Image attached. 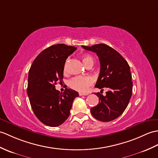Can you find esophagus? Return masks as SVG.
I'll use <instances>...</instances> for the list:
<instances>
[{
    "instance_id": "34e87169",
    "label": "esophagus",
    "mask_w": 158,
    "mask_h": 158,
    "mask_svg": "<svg viewBox=\"0 0 158 158\" xmlns=\"http://www.w3.org/2000/svg\"><path fill=\"white\" fill-rule=\"evenodd\" d=\"M79 95L80 96H86V95H87V94H83V93H79Z\"/></svg>"
}]
</instances>
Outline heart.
<instances>
[{
	"label": "heart",
	"mask_w": 158,
	"mask_h": 158,
	"mask_svg": "<svg viewBox=\"0 0 158 158\" xmlns=\"http://www.w3.org/2000/svg\"><path fill=\"white\" fill-rule=\"evenodd\" d=\"M81 58H82L83 64H85L86 67H88V66H90V65L93 66L94 60L91 55L88 54H83ZM68 60H69L68 59L66 60L65 63L64 64V67H63L64 72L67 71V65ZM93 82H94L93 79L89 76L75 77L69 80V86L73 89L79 91V92H85V91L87 90L88 87L92 85Z\"/></svg>",
	"instance_id": "obj_1"
}]
</instances>
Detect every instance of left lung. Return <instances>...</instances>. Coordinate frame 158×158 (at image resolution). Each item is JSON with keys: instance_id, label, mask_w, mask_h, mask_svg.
<instances>
[{"instance_id": "left-lung-1", "label": "left lung", "mask_w": 158, "mask_h": 158, "mask_svg": "<svg viewBox=\"0 0 158 158\" xmlns=\"http://www.w3.org/2000/svg\"><path fill=\"white\" fill-rule=\"evenodd\" d=\"M82 47L96 52L100 60V72L95 87L102 91L108 89L106 96L95 94L100 98L99 104L91 108V113L100 121H112L122 114L129 103L133 91L130 67L116 50L104 44Z\"/></svg>"}]
</instances>
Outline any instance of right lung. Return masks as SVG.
<instances>
[{
  "mask_svg": "<svg viewBox=\"0 0 158 158\" xmlns=\"http://www.w3.org/2000/svg\"><path fill=\"white\" fill-rule=\"evenodd\" d=\"M77 49L64 44L52 45L40 52L29 71L27 92L36 117L52 127L60 125L70 115L77 91L66 88L63 93L55 89L63 78L66 59Z\"/></svg>",
  "mask_w": 158,
  "mask_h": 158,
  "instance_id": "right-lung-1",
  "label": "right lung"
}]
</instances>
